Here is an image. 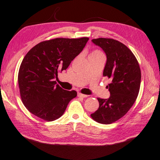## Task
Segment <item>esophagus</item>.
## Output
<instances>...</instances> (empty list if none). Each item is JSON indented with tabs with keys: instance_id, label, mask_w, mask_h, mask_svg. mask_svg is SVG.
<instances>
[{
	"instance_id": "esophagus-1",
	"label": "esophagus",
	"mask_w": 160,
	"mask_h": 160,
	"mask_svg": "<svg viewBox=\"0 0 160 160\" xmlns=\"http://www.w3.org/2000/svg\"><path fill=\"white\" fill-rule=\"evenodd\" d=\"M78 97H80V98H87V95H84V94H82V93H81V92H78Z\"/></svg>"
}]
</instances>
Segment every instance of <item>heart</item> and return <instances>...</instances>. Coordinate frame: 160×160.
Returning a JSON list of instances; mask_svg holds the SVG:
<instances>
[{"label": "heart", "instance_id": "b5f03b06", "mask_svg": "<svg viewBox=\"0 0 160 160\" xmlns=\"http://www.w3.org/2000/svg\"><path fill=\"white\" fill-rule=\"evenodd\" d=\"M102 52L101 51H99L98 50H95L89 54V55H98V54H102Z\"/></svg>", "mask_w": 160, "mask_h": 160}]
</instances>
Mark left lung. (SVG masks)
<instances>
[{
    "label": "left lung",
    "mask_w": 160,
    "mask_h": 160,
    "mask_svg": "<svg viewBox=\"0 0 160 160\" xmlns=\"http://www.w3.org/2000/svg\"><path fill=\"white\" fill-rule=\"evenodd\" d=\"M92 42L105 52L107 61L103 76L110 79L108 99L98 98L99 108L91 114L102 124L120 119L131 108L138 95L141 71L134 54L123 43L110 38L93 39Z\"/></svg>",
    "instance_id": "1"
}]
</instances>
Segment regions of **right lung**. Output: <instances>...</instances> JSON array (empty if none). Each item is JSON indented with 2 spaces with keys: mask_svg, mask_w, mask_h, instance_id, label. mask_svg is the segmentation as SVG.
Returning <instances> with one entry per match:
<instances>
[{
  "mask_svg": "<svg viewBox=\"0 0 160 160\" xmlns=\"http://www.w3.org/2000/svg\"><path fill=\"white\" fill-rule=\"evenodd\" d=\"M88 39L46 40L28 52L20 67L18 85L22 103L30 112L46 121L57 119L65 112L77 92L62 89L55 78L68 68Z\"/></svg>",
  "mask_w": 160,
  "mask_h": 160,
  "instance_id": "add662e5",
  "label": "right lung"
}]
</instances>
